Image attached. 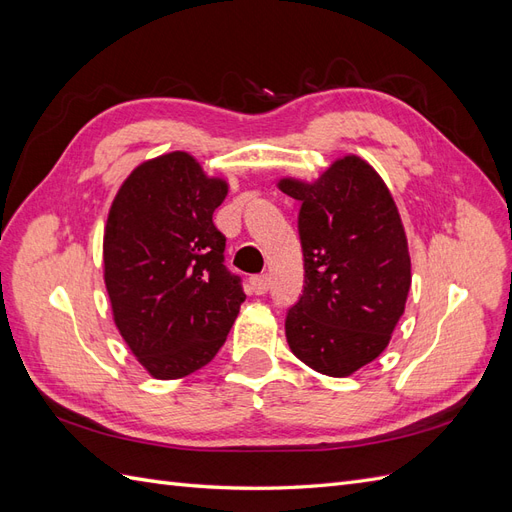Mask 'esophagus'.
Returning <instances> with one entry per match:
<instances>
[{"instance_id": "1", "label": "esophagus", "mask_w": 512, "mask_h": 512, "mask_svg": "<svg viewBox=\"0 0 512 512\" xmlns=\"http://www.w3.org/2000/svg\"><path fill=\"white\" fill-rule=\"evenodd\" d=\"M250 288L254 294H267L271 288V277L269 275H254L250 277Z\"/></svg>"}]
</instances>
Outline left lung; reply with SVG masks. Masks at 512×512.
<instances>
[{
  "label": "left lung",
  "instance_id": "left-lung-1",
  "mask_svg": "<svg viewBox=\"0 0 512 512\" xmlns=\"http://www.w3.org/2000/svg\"><path fill=\"white\" fill-rule=\"evenodd\" d=\"M301 200L305 286L286 314L292 354L346 378L389 346L410 290L408 239L395 200L365 160L346 156L314 181L282 179Z\"/></svg>",
  "mask_w": 512,
  "mask_h": 512
}]
</instances>
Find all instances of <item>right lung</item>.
<instances>
[{"mask_svg":"<svg viewBox=\"0 0 512 512\" xmlns=\"http://www.w3.org/2000/svg\"><path fill=\"white\" fill-rule=\"evenodd\" d=\"M228 185L185 151L136 166L104 228V282L117 329L158 380L205 367L245 301L213 224Z\"/></svg>","mask_w":512,"mask_h":512,"instance_id":"add662e5","label":"right lung"}]
</instances>
